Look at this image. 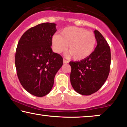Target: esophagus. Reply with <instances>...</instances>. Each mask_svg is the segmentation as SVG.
I'll return each instance as SVG.
<instances>
[{
    "mask_svg": "<svg viewBox=\"0 0 127 127\" xmlns=\"http://www.w3.org/2000/svg\"><path fill=\"white\" fill-rule=\"evenodd\" d=\"M68 62L67 60H65L64 59H63V63L64 64H65V63H68Z\"/></svg>",
    "mask_w": 127,
    "mask_h": 127,
    "instance_id": "1",
    "label": "esophagus"
}]
</instances>
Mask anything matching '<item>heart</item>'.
<instances>
[{"label":"heart","mask_w":127,"mask_h":127,"mask_svg":"<svg viewBox=\"0 0 127 127\" xmlns=\"http://www.w3.org/2000/svg\"><path fill=\"white\" fill-rule=\"evenodd\" d=\"M54 52L61 53L66 50L73 59L80 61L86 59L94 51L96 38L93 32L76 27H68L60 31V34L54 35L51 39Z\"/></svg>","instance_id":"b5f03b06"}]
</instances>
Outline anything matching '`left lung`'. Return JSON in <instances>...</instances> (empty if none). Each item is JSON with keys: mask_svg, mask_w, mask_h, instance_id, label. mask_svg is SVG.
Masks as SVG:
<instances>
[{"mask_svg": "<svg viewBox=\"0 0 127 127\" xmlns=\"http://www.w3.org/2000/svg\"><path fill=\"white\" fill-rule=\"evenodd\" d=\"M97 46L86 59L70 62V82L74 91L83 95H91L105 83L110 71L111 50L107 41L95 30Z\"/></svg>", "mask_w": 127, "mask_h": 127, "instance_id": "1", "label": "left lung"}]
</instances>
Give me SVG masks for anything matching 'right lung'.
I'll return each mask as SVG.
<instances>
[{"label": "right lung", "instance_id": "right-lung-1", "mask_svg": "<svg viewBox=\"0 0 127 127\" xmlns=\"http://www.w3.org/2000/svg\"><path fill=\"white\" fill-rule=\"evenodd\" d=\"M56 24L42 23L27 31L20 38L15 54L19 80L28 92L38 97L51 91L54 77L63 65V57L52 50Z\"/></svg>", "mask_w": 127, "mask_h": 127}]
</instances>
